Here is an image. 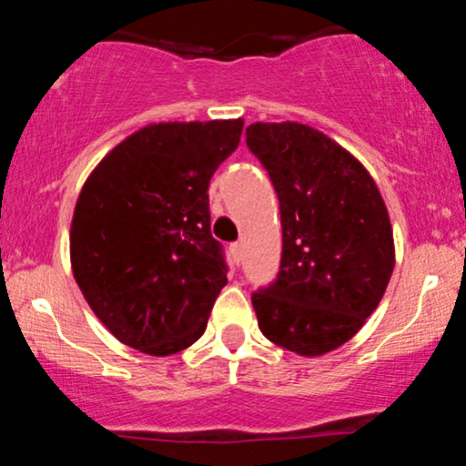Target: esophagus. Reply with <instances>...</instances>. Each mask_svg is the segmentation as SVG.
Wrapping results in <instances>:
<instances>
[{"label":"esophagus","instance_id":"34e87169","mask_svg":"<svg viewBox=\"0 0 466 466\" xmlns=\"http://www.w3.org/2000/svg\"><path fill=\"white\" fill-rule=\"evenodd\" d=\"M229 258H232L234 265L241 263V260H243V245L241 243L229 245Z\"/></svg>","mask_w":466,"mask_h":466}]
</instances>
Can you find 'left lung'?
Masks as SVG:
<instances>
[{"instance_id":"left-lung-1","label":"left lung","mask_w":466,"mask_h":466,"mask_svg":"<svg viewBox=\"0 0 466 466\" xmlns=\"http://www.w3.org/2000/svg\"><path fill=\"white\" fill-rule=\"evenodd\" d=\"M245 135L283 225L279 276L252 294L258 327L283 350L323 356L354 339L390 285V212L365 166L316 127L258 121Z\"/></svg>"}]
</instances>
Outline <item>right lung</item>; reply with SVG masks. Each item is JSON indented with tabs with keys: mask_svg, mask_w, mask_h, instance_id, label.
<instances>
[{
	"mask_svg": "<svg viewBox=\"0 0 466 466\" xmlns=\"http://www.w3.org/2000/svg\"><path fill=\"white\" fill-rule=\"evenodd\" d=\"M243 119L167 121L126 137L90 172L70 225V263L116 340L150 356L203 336L228 283L209 232V178L238 147Z\"/></svg>",
	"mask_w": 466,
	"mask_h": 466,
	"instance_id": "add662e5",
	"label": "right lung"
}]
</instances>
